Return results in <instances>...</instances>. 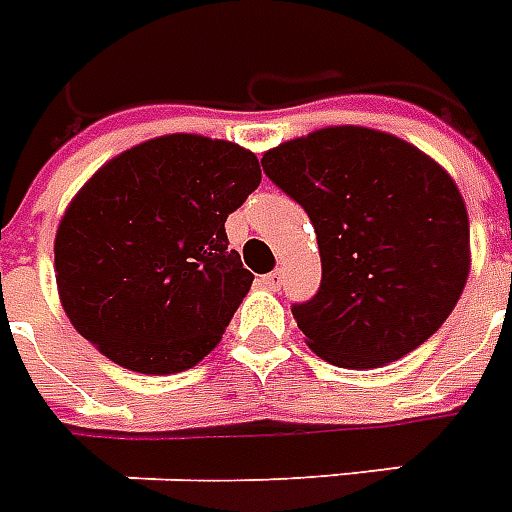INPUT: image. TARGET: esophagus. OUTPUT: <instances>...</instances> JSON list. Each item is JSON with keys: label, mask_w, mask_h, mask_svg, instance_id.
I'll use <instances>...</instances> for the list:
<instances>
[{"label": "esophagus", "mask_w": 512, "mask_h": 512, "mask_svg": "<svg viewBox=\"0 0 512 512\" xmlns=\"http://www.w3.org/2000/svg\"><path fill=\"white\" fill-rule=\"evenodd\" d=\"M282 282H285V274H282V271H271V274L260 276V285L266 287V290H279Z\"/></svg>", "instance_id": "obj_1"}]
</instances>
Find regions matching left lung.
<instances>
[{
  "label": "left lung",
  "instance_id": "obj_1",
  "mask_svg": "<svg viewBox=\"0 0 512 512\" xmlns=\"http://www.w3.org/2000/svg\"><path fill=\"white\" fill-rule=\"evenodd\" d=\"M263 170L317 233L320 290L293 314L320 358L377 369L448 320L467 285L469 219L437 162L388 132L325 127L266 151Z\"/></svg>",
  "mask_w": 512,
  "mask_h": 512
}]
</instances>
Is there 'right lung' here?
<instances>
[{
	"instance_id": "right-lung-1",
	"label": "right lung",
	"mask_w": 512,
	"mask_h": 512,
	"mask_svg": "<svg viewBox=\"0 0 512 512\" xmlns=\"http://www.w3.org/2000/svg\"><path fill=\"white\" fill-rule=\"evenodd\" d=\"M257 184L252 151L200 135H162L102 165L56 230L75 331L132 372L192 369L255 279L227 246L225 219Z\"/></svg>"
}]
</instances>
